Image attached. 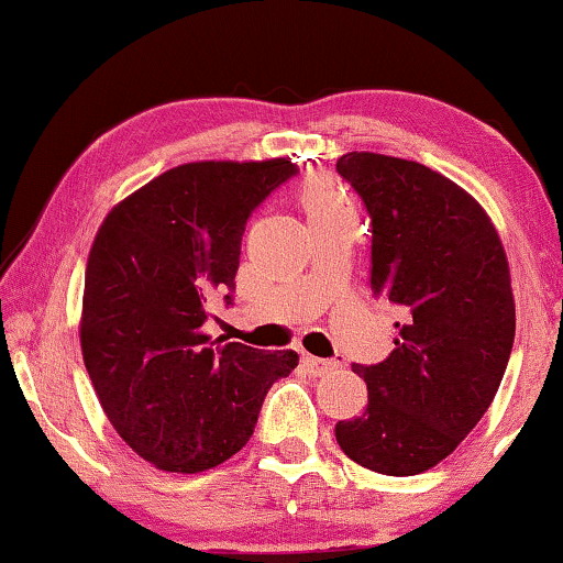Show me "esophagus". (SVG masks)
Masks as SVG:
<instances>
[{
	"label": "esophagus",
	"instance_id": "34e87169",
	"mask_svg": "<svg viewBox=\"0 0 563 563\" xmlns=\"http://www.w3.org/2000/svg\"><path fill=\"white\" fill-rule=\"evenodd\" d=\"M303 364H306L308 375H313V377H327V375H331V372L339 369L336 360H319V357H311V354H303Z\"/></svg>",
	"mask_w": 563,
	"mask_h": 563
}]
</instances>
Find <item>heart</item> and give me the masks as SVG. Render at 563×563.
Masks as SVG:
<instances>
[{"mask_svg":"<svg viewBox=\"0 0 563 563\" xmlns=\"http://www.w3.org/2000/svg\"><path fill=\"white\" fill-rule=\"evenodd\" d=\"M300 201H303L308 219L327 217V213H339V211H352L342 188L327 176L308 178L303 188H300Z\"/></svg>","mask_w":563,"mask_h":563,"instance_id":"heart-1","label":"heart"}]
</instances>
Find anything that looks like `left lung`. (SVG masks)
Here are the masks:
<instances>
[{"instance_id":"obj_1","label":"left lung","mask_w":563,"mask_h":563,"mask_svg":"<svg viewBox=\"0 0 563 563\" xmlns=\"http://www.w3.org/2000/svg\"><path fill=\"white\" fill-rule=\"evenodd\" d=\"M336 173L367 206L372 292L400 306L395 350L352 364L367 408L336 423L352 462L390 477L437 466L493 402L516 339L503 242L464 188L416 161L346 153Z\"/></svg>"}]
</instances>
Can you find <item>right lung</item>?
<instances>
[{
    "label": "right lung",
    "instance_id": "add662e5",
    "mask_svg": "<svg viewBox=\"0 0 563 563\" xmlns=\"http://www.w3.org/2000/svg\"><path fill=\"white\" fill-rule=\"evenodd\" d=\"M298 173L288 157L165 170L107 213L84 283L81 352L114 431L157 470L196 474L255 431L296 352L203 334L206 303H232L252 211Z\"/></svg>",
    "mask_w": 563,
    "mask_h": 563
}]
</instances>
